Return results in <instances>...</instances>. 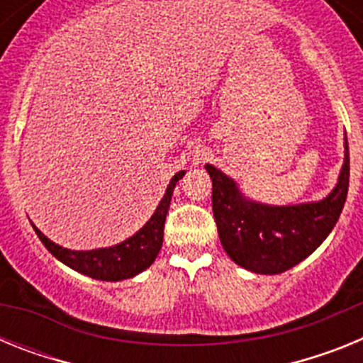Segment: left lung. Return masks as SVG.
Segmentation results:
<instances>
[{
  "label": "left lung",
  "mask_w": 363,
  "mask_h": 363,
  "mask_svg": "<svg viewBox=\"0 0 363 363\" xmlns=\"http://www.w3.org/2000/svg\"><path fill=\"white\" fill-rule=\"evenodd\" d=\"M338 184L323 200L267 205L249 200L233 178L205 165L213 179V213L220 242L234 264L256 274H280L322 245L338 221L349 189V145Z\"/></svg>",
  "instance_id": "obj_1"
}]
</instances>
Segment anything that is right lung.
<instances>
[{
  "label": "right lung",
  "instance_id": "1",
  "mask_svg": "<svg viewBox=\"0 0 363 363\" xmlns=\"http://www.w3.org/2000/svg\"><path fill=\"white\" fill-rule=\"evenodd\" d=\"M184 174L185 171H179L172 176L167 185L165 194L150 220L136 234L118 245L101 247V249H92V251H72V249H65V247L50 242L34 223L32 227L36 230L41 243L49 249L50 255L56 256L67 267L82 272L85 277L94 278V280H127V278L136 277L147 267H150L158 256L163 243V227H165V218L169 213V205H171L172 191L179 179L184 178Z\"/></svg>",
  "mask_w": 363,
  "mask_h": 363
}]
</instances>
